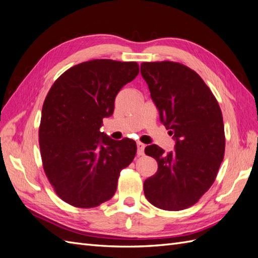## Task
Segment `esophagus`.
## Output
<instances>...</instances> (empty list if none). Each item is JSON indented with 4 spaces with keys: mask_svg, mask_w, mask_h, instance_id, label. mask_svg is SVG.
<instances>
[{
    "mask_svg": "<svg viewBox=\"0 0 258 258\" xmlns=\"http://www.w3.org/2000/svg\"><path fill=\"white\" fill-rule=\"evenodd\" d=\"M144 148H146V146H144L142 142H138L137 143V154H138V156L143 155Z\"/></svg>",
    "mask_w": 258,
    "mask_h": 258,
    "instance_id": "34e87169",
    "label": "esophagus"
}]
</instances>
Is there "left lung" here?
<instances>
[{
  "mask_svg": "<svg viewBox=\"0 0 258 258\" xmlns=\"http://www.w3.org/2000/svg\"><path fill=\"white\" fill-rule=\"evenodd\" d=\"M141 75L176 141L168 153L156 144L144 150L158 162V172L144 180V195L163 210L189 208L211 187L223 161L221 109L199 74L178 62H143Z\"/></svg>",
  "mask_w": 258,
  "mask_h": 258,
  "instance_id": "8db88e82",
  "label": "left lung"
}]
</instances>
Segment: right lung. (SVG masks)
Masks as SVG:
<instances>
[{"label": "right lung", "instance_id": "obj_1", "mask_svg": "<svg viewBox=\"0 0 258 258\" xmlns=\"http://www.w3.org/2000/svg\"><path fill=\"white\" fill-rule=\"evenodd\" d=\"M139 74L137 62L95 59L74 66L55 80L39 125L43 171L56 195L78 208H93L114 196L121 169L137 144L112 140L99 128L112 115L115 98Z\"/></svg>", "mask_w": 258, "mask_h": 258}]
</instances>
